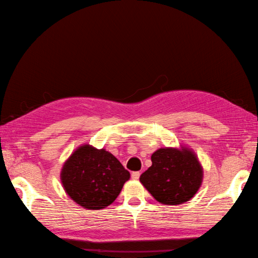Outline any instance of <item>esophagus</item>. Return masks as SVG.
<instances>
[{
  "mask_svg": "<svg viewBox=\"0 0 258 258\" xmlns=\"http://www.w3.org/2000/svg\"><path fill=\"white\" fill-rule=\"evenodd\" d=\"M131 176H132L133 179H139L140 176H141V173H140V172H133L132 175H131Z\"/></svg>",
  "mask_w": 258,
  "mask_h": 258,
  "instance_id": "34e87169",
  "label": "esophagus"
}]
</instances>
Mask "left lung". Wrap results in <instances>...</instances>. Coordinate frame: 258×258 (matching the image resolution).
<instances>
[{
	"label": "left lung",
	"mask_w": 258,
	"mask_h": 258,
	"mask_svg": "<svg viewBox=\"0 0 258 258\" xmlns=\"http://www.w3.org/2000/svg\"><path fill=\"white\" fill-rule=\"evenodd\" d=\"M152 166L141 175V183L162 204L189 201L202 184L203 171L190 151L160 149L153 153Z\"/></svg>",
	"instance_id": "8db88e82"
}]
</instances>
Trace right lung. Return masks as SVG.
<instances>
[{
    "mask_svg": "<svg viewBox=\"0 0 258 258\" xmlns=\"http://www.w3.org/2000/svg\"><path fill=\"white\" fill-rule=\"evenodd\" d=\"M128 178L130 172L113 154L89 145L76 150L61 173L65 191L89 210L111 205Z\"/></svg>",
    "mask_w": 258,
    "mask_h": 258,
    "instance_id": "obj_1",
    "label": "right lung"
}]
</instances>
